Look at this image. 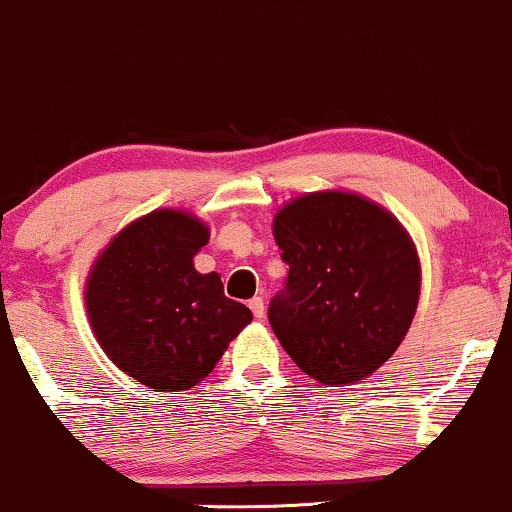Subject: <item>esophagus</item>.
Returning a JSON list of instances; mask_svg holds the SVG:
<instances>
[{"label": "esophagus", "mask_w": 512, "mask_h": 512, "mask_svg": "<svg viewBox=\"0 0 512 512\" xmlns=\"http://www.w3.org/2000/svg\"><path fill=\"white\" fill-rule=\"evenodd\" d=\"M249 309H251V314H254L258 321H261L263 316H266V304H263V299L261 297H254L249 302Z\"/></svg>", "instance_id": "obj_1"}]
</instances>
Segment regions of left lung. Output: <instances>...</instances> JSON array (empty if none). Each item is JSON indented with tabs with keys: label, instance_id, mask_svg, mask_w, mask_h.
<instances>
[{
	"label": "left lung",
	"instance_id": "1",
	"mask_svg": "<svg viewBox=\"0 0 512 512\" xmlns=\"http://www.w3.org/2000/svg\"><path fill=\"white\" fill-rule=\"evenodd\" d=\"M273 234L290 266L268 321L306 376L362 381L412 326L422 290L417 246L393 213L350 191L297 196Z\"/></svg>",
	"mask_w": 512,
	"mask_h": 512
}]
</instances>
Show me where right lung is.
Segmentation results:
<instances>
[{
	"label": "right lung",
	"instance_id": "obj_1",
	"mask_svg": "<svg viewBox=\"0 0 512 512\" xmlns=\"http://www.w3.org/2000/svg\"><path fill=\"white\" fill-rule=\"evenodd\" d=\"M208 237L206 222L184 210H153L102 249L86 280L88 321L100 347L158 393L201 383L251 323V311L225 297L218 273L194 268Z\"/></svg>",
	"mask_w": 512,
	"mask_h": 512
}]
</instances>
